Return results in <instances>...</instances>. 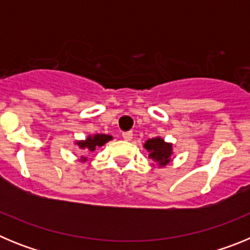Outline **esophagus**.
<instances>
[{"mask_svg":"<svg viewBox=\"0 0 250 250\" xmlns=\"http://www.w3.org/2000/svg\"><path fill=\"white\" fill-rule=\"evenodd\" d=\"M123 138H124V140L130 141V140H131V139H132V132H131V131L124 132V134H123Z\"/></svg>","mask_w":250,"mask_h":250,"instance_id":"esophagus-1","label":"esophagus"}]
</instances>
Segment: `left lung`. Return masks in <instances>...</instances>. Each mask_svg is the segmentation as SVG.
Listing matches in <instances>:
<instances>
[{
	"mask_svg": "<svg viewBox=\"0 0 250 250\" xmlns=\"http://www.w3.org/2000/svg\"><path fill=\"white\" fill-rule=\"evenodd\" d=\"M144 147L149 152V158L151 159L159 167H165L171 160V155H173V144L164 141L160 136L156 138L149 139L145 141Z\"/></svg>",
	"mask_w": 250,
	"mask_h": 250,
	"instance_id": "left-lung-1",
	"label": "left lung"
}]
</instances>
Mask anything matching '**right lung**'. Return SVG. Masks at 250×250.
Masks as SVG:
<instances>
[{"label": "right lung", "mask_w": 250, "mask_h": 250, "mask_svg": "<svg viewBox=\"0 0 250 250\" xmlns=\"http://www.w3.org/2000/svg\"><path fill=\"white\" fill-rule=\"evenodd\" d=\"M112 140L111 135H106V134H94V135H89L85 140H80L76 141V145L80 147L81 150H86L87 152L94 151L96 147L104 146V145L107 143V141ZM87 160V158L85 156H81L80 161L85 163Z\"/></svg>", "instance_id": "right-lung-1"}]
</instances>
